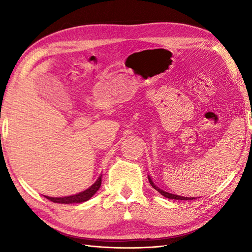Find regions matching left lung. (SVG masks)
Listing matches in <instances>:
<instances>
[{"label": "left lung", "mask_w": 252, "mask_h": 252, "mask_svg": "<svg viewBox=\"0 0 252 252\" xmlns=\"http://www.w3.org/2000/svg\"><path fill=\"white\" fill-rule=\"evenodd\" d=\"M148 181H149V183H151V185L154 187L155 189H156L157 191H159L162 196L167 197V198H170V199H176V200H192V199H194V197L181 196V195L175 194V192H173V191H169L167 189H163L162 187H159L157 185L156 182H155L149 175H148Z\"/></svg>", "instance_id": "8db88e82"}]
</instances>
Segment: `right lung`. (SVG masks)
Returning <instances> with one entry per match:
<instances>
[{"mask_svg":"<svg viewBox=\"0 0 252 252\" xmlns=\"http://www.w3.org/2000/svg\"><path fill=\"white\" fill-rule=\"evenodd\" d=\"M101 184V176L97 179V181L95 183L90 186L88 189H85L81 192H78L76 195H71V196H67V197H50V196H45L47 199L56 202V203H79V202H84L89 200L91 197H92L96 191L99 189Z\"/></svg>","mask_w":252,"mask_h":252,"instance_id":"add662e5","label":"right lung"}]
</instances>
